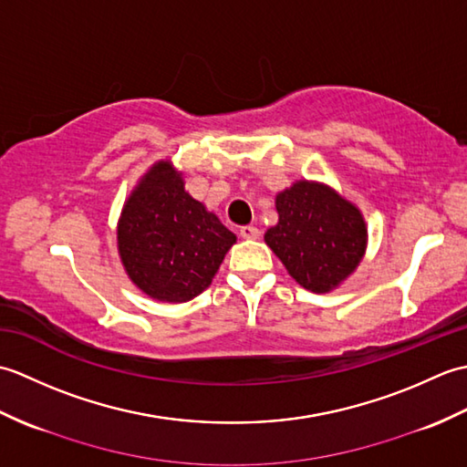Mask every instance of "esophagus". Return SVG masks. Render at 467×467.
<instances>
[{"mask_svg":"<svg viewBox=\"0 0 467 467\" xmlns=\"http://www.w3.org/2000/svg\"><path fill=\"white\" fill-rule=\"evenodd\" d=\"M239 234L243 236V239H246V241H254V239H259V236H261V231L256 226L249 224V226H243L241 231H239Z\"/></svg>","mask_w":467,"mask_h":467,"instance_id":"34e87169","label":"esophagus"}]
</instances>
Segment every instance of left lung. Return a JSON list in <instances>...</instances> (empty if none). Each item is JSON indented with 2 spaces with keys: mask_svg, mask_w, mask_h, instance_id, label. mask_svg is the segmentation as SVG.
Segmentation results:
<instances>
[{
  "mask_svg": "<svg viewBox=\"0 0 467 467\" xmlns=\"http://www.w3.org/2000/svg\"><path fill=\"white\" fill-rule=\"evenodd\" d=\"M279 223L265 243L286 273L311 293H331L355 273L367 251L363 213L329 184L296 181L275 196Z\"/></svg>",
  "mask_w": 467,
  "mask_h": 467,
  "instance_id": "obj_1",
  "label": "left lung"
}]
</instances>
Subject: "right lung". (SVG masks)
<instances>
[{
    "label": "right lung",
    "mask_w": 467,
    "mask_h": 467,
    "mask_svg": "<svg viewBox=\"0 0 467 467\" xmlns=\"http://www.w3.org/2000/svg\"><path fill=\"white\" fill-rule=\"evenodd\" d=\"M116 241L136 289L176 305L213 283L236 234L186 192L182 171L166 158L148 168L128 194Z\"/></svg>",
    "instance_id": "add662e5"
}]
</instances>
